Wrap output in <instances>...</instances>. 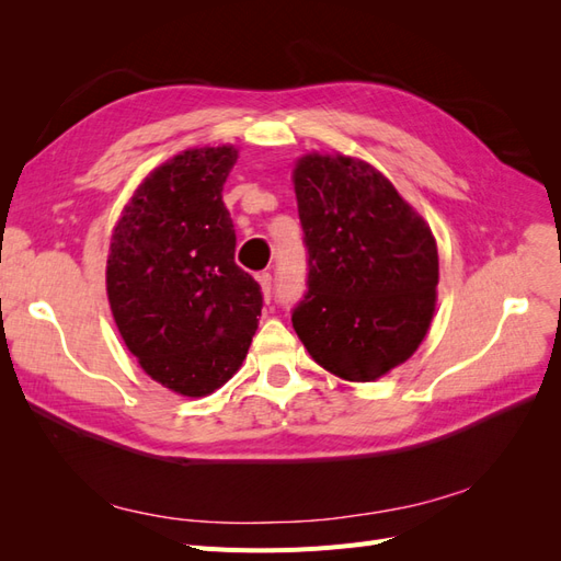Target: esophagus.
Here are the masks:
<instances>
[{
    "label": "esophagus",
    "mask_w": 561,
    "mask_h": 561,
    "mask_svg": "<svg viewBox=\"0 0 561 561\" xmlns=\"http://www.w3.org/2000/svg\"><path fill=\"white\" fill-rule=\"evenodd\" d=\"M257 280H260V285H262L264 299H266V304H268V301H271V293H274V278H271V274H260Z\"/></svg>",
    "instance_id": "1"
}]
</instances>
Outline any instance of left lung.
<instances>
[{
    "label": "left lung",
    "instance_id": "obj_1",
    "mask_svg": "<svg viewBox=\"0 0 561 561\" xmlns=\"http://www.w3.org/2000/svg\"><path fill=\"white\" fill-rule=\"evenodd\" d=\"M295 194L309 278L293 328L320 367L375 381L428 332L439 268L431 227L360 159H299Z\"/></svg>",
    "mask_w": 561,
    "mask_h": 561
}]
</instances>
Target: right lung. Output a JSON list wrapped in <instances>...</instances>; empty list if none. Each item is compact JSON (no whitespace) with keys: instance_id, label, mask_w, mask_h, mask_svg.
Segmentation results:
<instances>
[{"instance_id":"1","label":"right lung","mask_w":561,"mask_h":561,"mask_svg":"<svg viewBox=\"0 0 561 561\" xmlns=\"http://www.w3.org/2000/svg\"><path fill=\"white\" fill-rule=\"evenodd\" d=\"M239 159L231 145L186 149L138 186L107 257L116 328L147 375L201 398L245 360L262 287L233 262L236 231L222 201Z\"/></svg>"}]
</instances>
